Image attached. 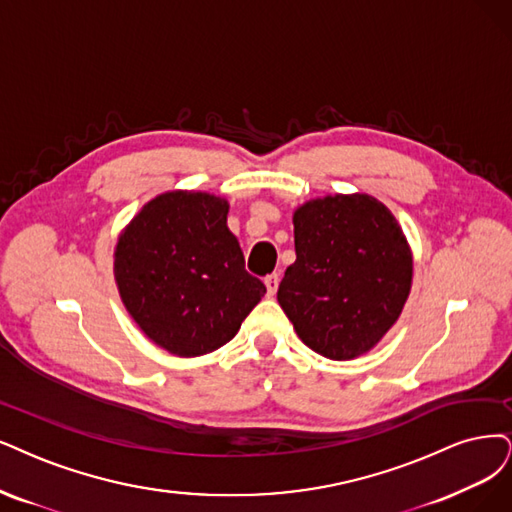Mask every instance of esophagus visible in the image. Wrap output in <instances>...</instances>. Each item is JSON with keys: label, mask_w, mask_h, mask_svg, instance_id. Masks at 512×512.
Listing matches in <instances>:
<instances>
[{"label": "esophagus", "mask_w": 512, "mask_h": 512, "mask_svg": "<svg viewBox=\"0 0 512 512\" xmlns=\"http://www.w3.org/2000/svg\"><path fill=\"white\" fill-rule=\"evenodd\" d=\"M263 282H266V289H268V295L272 297L278 289V282H280V276L278 274H268L266 278H263Z\"/></svg>", "instance_id": "esophagus-1"}]
</instances>
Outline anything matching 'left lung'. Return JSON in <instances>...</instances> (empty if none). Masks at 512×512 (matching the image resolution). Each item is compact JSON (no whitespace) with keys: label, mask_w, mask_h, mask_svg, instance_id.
Wrapping results in <instances>:
<instances>
[{"label":"left lung","mask_w":512,"mask_h":512,"mask_svg":"<svg viewBox=\"0 0 512 512\" xmlns=\"http://www.w3.org/2000/svg\"><path fill=\"white\" fill-rule=\"evenodd\" d=\"M297 259L278 304L308 348L331 361L373 350L399 320L413 253L390 208L369 194H335L293 213Z\"/></svg>","instance_id":"8db88e82"}]
</instances>
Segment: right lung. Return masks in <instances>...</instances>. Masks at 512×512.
<instances>
[{
  "mask_svg": "<svg viewBox=\"0 0 512 512\" xmlns=\"http://www.w3.org/2000/svg\"><path fill=\"white\" fill-rule=\"evenodd\" d=\"M230 202L208 192L158 194L113 249L126 312L162 350L194 358L225 346L266 295L227 230Z\"/></svg>",
  "mask_w": 512,
  "mask_h": 512,
  "instance_id": "1",
  "label": "right lung"
}]
</instances>
